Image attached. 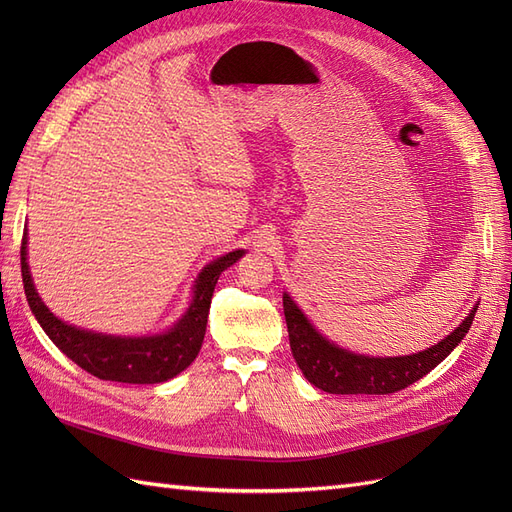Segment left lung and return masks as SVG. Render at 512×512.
Returning <instances> with one entry per match:
<instances>
[{"label":"left lung","mask_w":512,"mask_h":512,"mask_svg":"<svg viewBox=\"0 0 512 512\" xmlns=\"http://www.w3.org/2000/svg\"><path fill=\"white\" fill-rule=\"evenodd\" d=\"M476 307H472V312L451 335L423 352L408 356H365L331 344L312 327L297 303L284 294V316L294 361L316 389L335 395H389L421 380L466 337Z\"/></svg>","instance_id":"1"}]
</instances>
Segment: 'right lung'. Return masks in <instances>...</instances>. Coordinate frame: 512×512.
Returning a JSON list of instances; mask_svg holds the SVG:
<instances>
[{
    "instance_id": "1",
    "label": "right lung",
    "mask_w": 512,
    "mask_h": 512,
    "mask_svg": "<svg viewBox=\"0 0 512 512\" xmlns=\"http://www.w3.org/2000/svg\"><path fill=\"white\" fill-rule=\"evenodd\" d=\"M243 250L228 252L200 271L194 284V299L188 312L173 329L149 335V337H119L85 331L53 316L49 307L38 297L32 282V273L27 265V230L21 241V273L27 294V303L32 307L36 320L51 342L91 376L111 382L128 384H158L175 378L188 367L203 346L207 331V316L211 307L213 288L218 284L224 269L243 256Z\"/></svg>"
}]
</instances>
